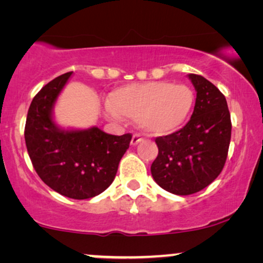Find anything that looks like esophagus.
Instances as JSON below:
<instances>
[{"mask_svg": "<svg viewBox=\"0 0 263 263\" xmlns=\"http://www.w3.org/2000/svg\"><path fill=\"white\" fill-rule=\"evenodd\" d=\"M144 139L140 137V134H134L133 135V138H132V141H130V144L133 145V146H135V145H138L139 143H141V141H143Z\"/></svg>", "mask_w": 263, "mask_h": 263, "instance_id": "esophagus-1", "label": "esophagus"}]
</instances>
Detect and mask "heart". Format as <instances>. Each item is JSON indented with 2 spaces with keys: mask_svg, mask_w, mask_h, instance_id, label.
<instances>
[{
  "mask_svg": "<svg viewBox=\"0 0 263 263\" xmlns=\"http://www.w3.org/2000/svg\"><path fill=\"white\" fill-rule=\"evenodd\" d=\"M109 118L138 120L147 134L162 135L176 130L186 122L192 110L194 97L186 85L151 81L122 86L110 92Z\"/></svg>",
  "mask_w": 263,
  "mask_h": 263,
  "instance_id": "heart-1",
  "label": "heart"
}]
</instances>
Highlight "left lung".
I'll use <instances>...</instances> for the list:
<instances>
[{
    "label": "left lung",
    "mask_w": 263,
    "mask_h": 263,
    "mask_svg": "<svg viewBox=\"0 0 263 263\" xmlns=\"http://www.w3.org/2000/svg\"><path fill=\"white\" fill-rule=\"evenodd\" d=\"M188 77L197 92L192 117L180 130L155 139L159 155L151 165L156 183L177 196L199 192L220 175L231 138L224 95L203 76Z\"/></svg>",
    "instance_id": "8db88e82"
}]
</instances>
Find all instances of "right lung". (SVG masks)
<instances>
[{"instance_id": "add662e5", "label": "right lung", "mask_w": 263, "mask_h": 263, "mask_svg": "<svg viewBox=\"0 0 263 263\" xmlns=\"http://www.w3.org/2000/svg\"><path fill=\"white\" fill-rule=\"evenodd\" d=\"M71 75L57 77L35 95L28 109L24 139L33 167L46 186L69 198L87 199L112 184L132 134L118 137L97 126L73 130L55 124V102Z\"/></svg>"}]
</instances>
